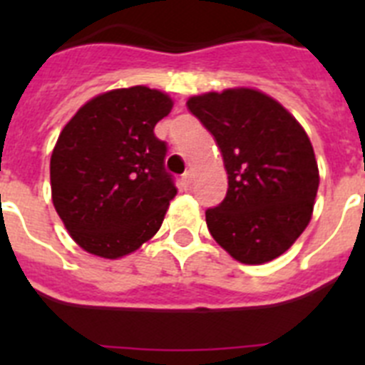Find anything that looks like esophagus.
Returning a JSON list of instances; mask_svg holds the SVG:
<instances>
[{"mask_svg": "<svg viewBox=\"0 0 365 365\" xmlns=\"http://www.w3.org/2000/svg\"><path fill=\"white\" fill-rule=\"evenodd\" d=\"M180 186H182V188H185V190H192V186H193V177H192V173L186 172L185 175L180 177Z\"/></svg>", "mask_w": 365, "mask_h": 365, "instance_id": "34e87169", "label": "esophagus"}]
</instances>
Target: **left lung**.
Here are the masks:
<instances>
[{
	"instance_id": "left-lung-1",
	"label": "left lung",
	"mask_w": 365,
	"mask_h": 365,
	"mask_svg": "<svg viewBox=\"0 0 365 365\" xmlns=\"http://www.w3.org/2000/svg\"><path fill=\"white\" fill-rule=\"evenodd\" d=\"M214 135L227 168V197L206 210L212 237L234 259L261 265L307 228L320 185L307 133L256 89L205 93L186 102Z\"/></svg>"
}]
</instances>
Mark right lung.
Listing matches in <instances>:
<instances>
[{"instance_id":"obj_1","label":"right lung","mask_w":365,"mask_h":365,"mask_svg":"<svg viewBox=\"0 0 365 365\" xmlns=\"http://www.w3.org/2000/svg\"><path fill=\"white\" fill-rule=\"evenodd\" d=\"M172 98L144 86L95 96L62 130L51 155L53 205L76 243L108 259L157 234L177 195L155 124Z\"/></svg>"}]
</instances>
